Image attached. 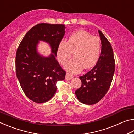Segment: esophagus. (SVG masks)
<instances>
[{
	"label": "esophagus",
	"mask_w": 134,
	"mask_h": 134,
	"mask_svg": "<svg viewBox=\"0 0 134 134\" xmlns=\"http://www.w3.org/2000/svg\"><path fill=\"white\" fill-rule=\"evenodd\" d=\"M72 77H73V76H72V74L70 73H67L66 75H65V79H66V80H71V79H72Z\"/></svg>",
	"instance_id": "34e87169"
}]
</instances>
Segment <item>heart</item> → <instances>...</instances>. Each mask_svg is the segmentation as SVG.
<instances>
[{
  "label": "heart",
  "instance_id": "b5f03b06",
  "mask_svg": "<svg viewBox=\"0 0 134 134\" xmlns=\"http://www.w3.org/2000/svg\"><path fill=\"white\" fill-rule=\"evenodd\" d=\"M101 42L97 36L85 30H79L70 36L67 41L62 40L57 48V58L61 64H67L73 52L74 57L65 65L68 71L78 72L90 69L98 62Z\"/></svg>",
  "mask_w": 134,
  "mask_h": 134
}]
</instances>
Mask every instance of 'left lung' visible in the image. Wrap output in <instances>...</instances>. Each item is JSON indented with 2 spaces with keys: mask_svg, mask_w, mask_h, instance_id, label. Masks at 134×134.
<instances>
[{
  "mask_svg": "<svg viewBox=\"0 0 134 134\" xmlns=\"http://www.w3.org/2000/svg\"><path fill=\"white\" fill-rule=\"evenodd\" d=\"M101 54L96 65L83 76L81 87L76 90L77 98L82 103L93 105L105 96L112 83L115 72V58L112 46L100 31Z\"/></svg>",
  "mask_w": 134,
  "mask_h": 134,
  "instance_id": "obj_1",
  "label": "left lung"
}]
</instances>
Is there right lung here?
<instances>
[{"label": "right lung", "instance_id": "1", "mask_svg": "<svg viewBox=\"0 0 134 134\" xmlns=\"http://www.w3.org/2000/svg\"><path fill=\"white\" fill-rule=\"evenodd\" d=\"M63 24L42 23L32 27L18 47L16 54V73L22 89L28 98L38 103L50 100L57 90L56 83L65 79L66 72L57 60V48L65 34ZM39 40L51 45L49 57L37 53Z\"/></svg>", "mask_w": 134, "mask_h": 134}]
</instances>
